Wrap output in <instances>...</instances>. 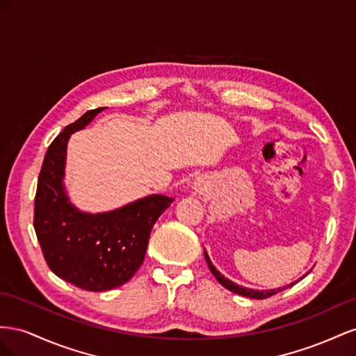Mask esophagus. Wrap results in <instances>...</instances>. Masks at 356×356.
Listing matches in <instances>:
<instances>
[{
	"instance_id": "esophagus-1",
	"label": "esophagus",
	"mask_w": 356,
	"mask_h": 356,
	"mask_svg": "<svg viewBox=\"0 0 356 356\" xmlns=\"http://www.w3.org/2000/svg\"><path fill=\"white\" fill-rule=\"evenodd\" d=\"M198 186H200V185H198ZM198 189H201V188H198Z\"/></svg>"
}]
</instances>
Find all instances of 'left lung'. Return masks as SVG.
Here are the masks:
<instances>
[{
	"label": "left lung",
	"mask_w": 356,
	"mask_h": 356,
	"mask_svg": "<svg viewBox=\"0 0 356 356\" xmlns=\"http://www.w3.org/2000/svg\"><path fill=\"white\" fill-rule=\"evenodd\" d=\"M204 258H206V261H207V266H209V268H210V271L213 273V276L216 277V280L220 283V285L223 286V288H227L228 291H231V292H234V293H238V296H243V297H248V298H255V300H264V298H268V297H271V296H274V293H277V292H280V291H283L285 288H291L292 285H296L297 282H300L304 276H306V274H304L302 277H300L298 280H296V282H292V283H289L288 286H283V288H276V289H250V288H245V286H241V285H237V283H234L232 280H229V279H227L225 276H223V274H220L216 268H215V266H213L211 264V261H210V258H209V255H207V252L204 250Z\"/></svg>",
	"instance_id": "1"
}]
</instances>
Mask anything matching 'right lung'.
I'll return each mask as SVG.
<instances>
[{
    "mask_svg": "<svg viewBox=\"0 0 356 356\" xmlns=\"http://www.w3.org/2000/svg\"><path fill=\"white\" fill-rule=\"evenodd\" d=\"M107 107L89 110L49 146L40 171L34 228L49 268L80 289L124 285L145 261L150 231L175 198L152 194L101 213L80 210L65 189L68 140Z\"/></svg>",
    "mask_w": 356,
    "mask_h": 356,
    "instance_id": "add662e5",
    "label": "right lung"
}]
</instances>
